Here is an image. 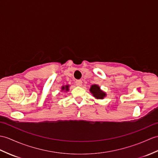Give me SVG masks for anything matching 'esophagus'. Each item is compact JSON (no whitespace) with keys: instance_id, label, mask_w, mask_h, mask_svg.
Wrapping results in <instances>:
<instances>
[{"instance_id":"obj_1","label":"esophagus","mask_w":158,"mask_h":158,"mask_svg":"<svg viewBox=\"0 0 158 158\" xmlns=\"http://www.w3.org/2000/svg\"><path fill=\"white\" fill-rule=\"evenodd\" d=\"M75 84L77 86H81L82 85V81L81 80H77L75 81Z\"/></svg>"}]
</instances>
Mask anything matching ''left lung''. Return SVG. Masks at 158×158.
Instances as JSON below:
<instances>
[{
	"instance_id": "obj_1",
	"label": "left lung",
	"mask_w": 158,
	"mask_h": 158,
	"mask_svg": "<svg viewBox=\"0 0 158 158\" xmlns=\"http://www.w3.org/2000/svg\"><path fill=\"white\" fill-rule=\"evenodd\" d=\"M90 92L93 94V96L96 99H104L106 96L105 92L100 89V87L98 85H92L90 87Z\"/></svg>"
}]
</instances>
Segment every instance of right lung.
<instances>
[{
	"label": "right lung",
	"mask_w": 158,
	"mask_h": 158,
	"mask_svg": "<svg viewBox=\"0 0 158 158\" xmlns=\"http://www.w3.org/2000/svg\"><path fill=\"white\" fill-rule=\"evenodd\" d=\"M69 85H64V86H62L61 87V91H69Z\"/></svg>",
	"instance_id": "add662e5"
}]
</instances>
